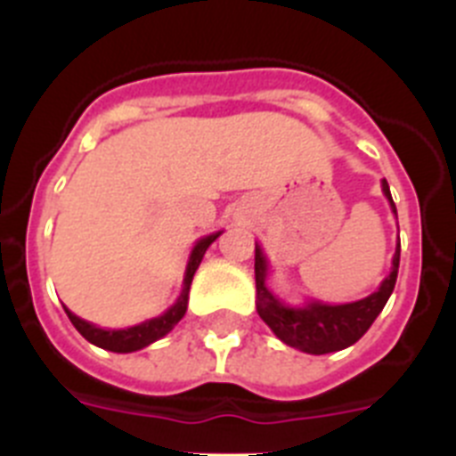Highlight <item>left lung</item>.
<instances>
[{
  "mask_svg": "<svg viewBox=\"0 0 456 456\" xmlns=\"http://www.w3.org/2000/svg\"><path fill=\"white\" fill-rule=\"evenodd\" d=\"M384 196L390 200L393 215L395 209L390 187L386 180H381ZM397 269H400V244L395 248L393 267L390 273L384 278V283L379 285L377 292L354 304L329 305L322 301H308L301 308L285 305L273 297L272 289L267 288L269 265L265 257L263 248L256 244V292H257V315L263 317L265 324L276 333L278 340H283L289 347L299 349L305 354H331L349 347L356 340L363 338L377 315L384 310L386 301L393 294L395 281H397Z\"/></svg>",
  "mask_w": 456,
  "mask_h": 456,
  "instance_id": "obj_1",
  "label": "left lung"
}]
</instances>
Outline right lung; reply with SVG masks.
Masks as SVG:
<instances>
[{"mask_svg":"<svg viewBox=\"0 0 456 456\" xmlns=\"http://www.w3.org/2000/svg\"><path fill=\"white\" fill-rule=\"evenodd\" d=\"M219 235H221V231L212 232V235L200 237V240L196 241V247H193L191 256H189L187 272H184L183 292H180L178 301H175V304H173L171 308L164 313V315L141 322V324L130 326V329H100V326H95V324H91V322L82 320V317H77L75 313H70V310L66 308V313H68V317H70L72 326H75V329H77V331L82 333V336L86 338L91 345L107 349V352H116V354L136 352V349L148 347L151 342L164 338L168 331H171L173 326L183 320L184 313H187L189 285H191L193 273H196V269H199L200 260H203V256H205V251H208L209 244H212V241H215Z\"/></svg>","mask_w":456,"mask_h":456,"instance_id":"add662e5","label":"right lung"}]
</instances>
